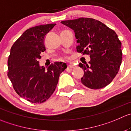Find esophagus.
Segmentation results:
<instances>
[{
  "label": "esophagus",
  "instance_id": "34e87169",
  "mask_svg": "<svg viewBox=\"0 0 131 131\" xmlns=\"http://www.w3.org/2000/svg\"><path fill=\"white\" fill-rule=\"evenodd\" d=\"M68 68H75L76 67L74 65V64H70L69 65H68Z\"/></svg>",
  "mask_w": 131,
  "mask_h": 131
}]
</instances>
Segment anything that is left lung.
Here are the masks:
<instances>
[{
  "mask_svg": "<svg viewBox=\"0 0 131 131\" xmlns=\"http://www.w3.org/2000/svg\"><path fill=\"white\" fill-rule=\"evenodd\" d=\"M72 29L78 52L89 54V64L79 63L84 71L81 82L91 89H101L111 82L122 61V43L115 31L99 20L80 18L61 21Z\"/></svg>",
  "mask_w": 131,
  "mask_h": 131,
  "instance_id": "obj_1",
  "label": "left lung"
}]
</instances>
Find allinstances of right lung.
<instances>
[{"instance_id":"obj_1","label":"right lung","mask_w":131,"mask_h":131,"mask_svg":"<svg viewBox=\"0 0 131 131\" xmlns=\"http://www.w3.org/2000/svg\"><path fill=\"white\" fill-rule=\"evenodd\" d=\"M56 24L31 27L14 43L7 61L9 79L21 97L32 103H43L52 95L59 75L67 68L65 63L55 62L47 69L38 59L45 49L44 41Z\"/></svg>"}]
</instances>
